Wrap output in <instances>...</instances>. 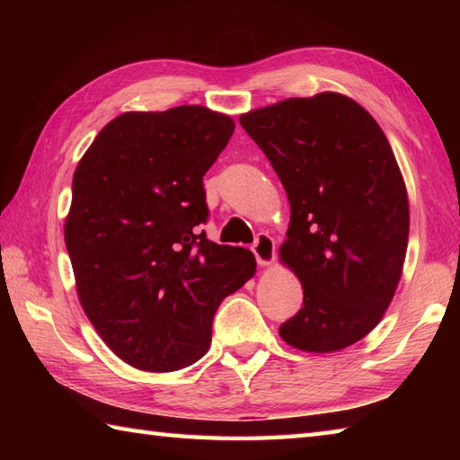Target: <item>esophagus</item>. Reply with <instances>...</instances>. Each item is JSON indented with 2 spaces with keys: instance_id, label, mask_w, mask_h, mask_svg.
I'll list each match as a JSON object with an SVG mask.
<instances>
[{
  "instance_id": "34e87169",
  "label": "esophagus",
  "mask_w": 460,
  "mask_h": 460,
  "mask_svg": "<svg viewBox=\"0 0 460 460\" xmlns=\"http://www.w3.org/2000/svg\"><path fill=\"white\" fill-rule=\"evenodd\" d=\"M252 252L255 255V261H258L260 266H270V263L276 260V241L271 239L268 233H260L253 241Z\"/></svg>"
}]
</instances>
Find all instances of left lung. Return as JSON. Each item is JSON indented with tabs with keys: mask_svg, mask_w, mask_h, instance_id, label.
Returning <instances> with one entry per match:
<instances>
[{
	"mask_svg": "<svg viewBox=\"0 0 460 460\" xmlns=\"http://www.w3.org/2000/svg\"><path fill=\"white\" fill-rule=\"evenodd\" d=\"M290 200L279 247L305 288L279 337L310 353L353 345L376 329L406 260V184L377 121L339 93L255 109L239 118Z\"/></svg>",
	"mask_w": 460,
	"mask_h": 460,
	"instance_id": "8db88e82",
	"label": "left lung"
}]
</instances>
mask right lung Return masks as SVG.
Masks as SVG:
<instances>
[{
    "instance_id": "1",
    "label": "right lung",
    "mask_w": 460,
    "mask_h": 460,
    "mask_svg": "<svg viewBox=\"0 0 460 460\" xmlns=\"http://www.w3.org/2000/svg\"><path fill=\"white\" fill-rule=\"evenodd\" d=\"M235 123L200 105L123 113L73 176L65 243L84 314L111 351L144 371H176L211 347L213 316L255 274L243 247L217 245L202 176Z\"/></svg>"
}]
</instances>
